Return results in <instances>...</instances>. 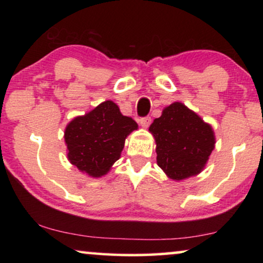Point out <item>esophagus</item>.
<instances>
[{
    "mask_svg": "<svg viewBox=\"0 0 263 263\" xmlns=\"http://www.w3.org/2000/svg\"><path fill=\"white\" fill-rule=\"evenodd\" d=\"M151 122H152V120H151V117H143L140 120V125H141L142 128H148Z\"/></svg>",
    "mask_w": 263,
    "mask_h": 263,
    "instance_id": "obj_1",
    "label": "esophagus"
}]
</instances>
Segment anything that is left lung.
<instances>
[{
    "mask_svg": "<svg viewBox=\"0 0 263 263\" xmlns=\"http://www.w3.org/2000/svg\"><path fill=\"white\" fill-rule=\"evenodd\" d=\"M148 130L156 140L158 166L174 181L199 175L215 146L212 125L179 102L164 107Z\"/></svg>",
    "mask_w": 263,
    "mask_h": 263,
    "instance_id": "8db88e82",
    "label": "left lung"
}]
</instances>
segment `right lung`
I'll return each mask as SVG.
<instances>
[{
    "mask_svg": "<svg viewBox=\"0 0 263 263\" xmlns=\"http://www.w3.org/2000/svg\"><path fill=\"white\" fill-rule=\"evenodd\" d=\"M138 129L132 117L123 116L112 100H106L71 120L64 129L70 164L89 177L105 176L120 159L127 136Z\"/></svg>",
    "mask_w": 263,
    "mask_h": 263,
    "instance_id": "add662e5",
    "label": "right lung"
}]
</instances>
